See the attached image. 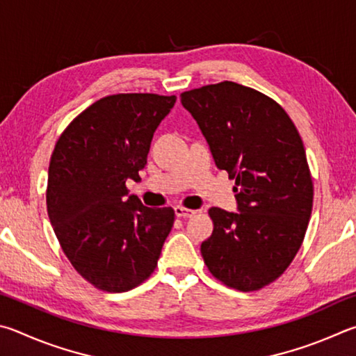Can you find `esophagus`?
Wrapping results in <instances>:
<instances>
[{"label":"esophagus","mask_w":356,"mask_h":356,"mask_svg":"<svg viewBox=\"0 0 356 356\" xmlns=\"http://www.w3.org/2000/svg\"><path fill=\"white\" fill-rule=\"evenodd\" d=\"M195 213H197V211H194V209L183 208V207H175V214H177V217H183V219H186V217L195 216Z\"/></svg>","instance_id":"esophagus-1"}]
</instances>
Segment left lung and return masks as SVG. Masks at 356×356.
Here are the masks:
<instances>
[{
    "mask_svg": "<svg viewBox=\"0 0 356 356\" xmlns=\"http://www.w3.org/2000/svg\"><path fill=\"white\" fill-rule=\"evenodd\" d=\"M181 103L236 178L239 214L208 211L204 264L228 288L258 291L283 275L308 228L314 186L302 137L275 99L233 81L183 92Z\"/></svg>",
    "mask_w": 356,
    "mask_h": 356,
    "instance_id": "left-lung-1",
    "label": "left lung"
}]
</instances>
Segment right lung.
I'll return each mask as SVG.
<instances>
[{"instance_id": "add662e5", "label": "right lung", "mask_w": 356, "mask_h": 356, "mask_svg": "<svg viewBox=\"0 0 356 356\" xmlns=\"http://www.w3.org/2000/svg\"><path fill=\"white\" fill-rule=\"evenodd\" d=\"M175 102V95L158 93L104 97L74 117L56 142L48 217L74 270L97 289H134L158 266L175 211L128 197L127 179H140L154 129Z\"/></svg>"}]
</instances>
